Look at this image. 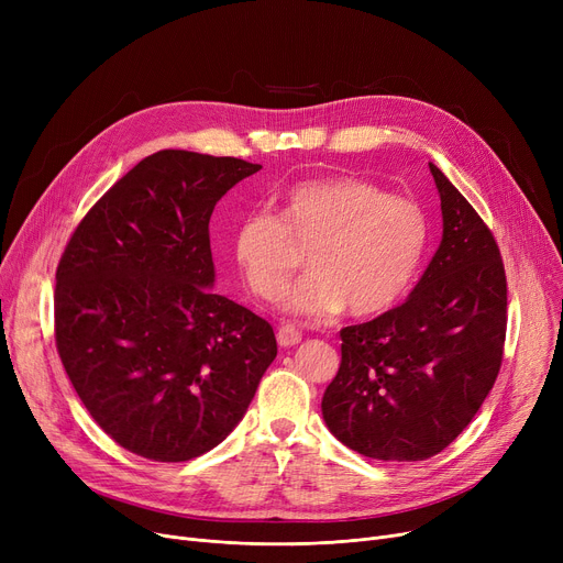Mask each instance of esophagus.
Returning <instances> with one entry per match:
<instances>
[{"mask_svg":"<svg viewBox=\"0 0 563 563\" xmlns=\"http://www.w3.org/2000/svg\"><path fill=\"white\" fill-rule=\"evenodd\" d=\"M278 344L280 346H294V344H299L301 342V331L297 329V327H291V323H283V327L278 329Z\"/></svg>","mask_w":563,"mask_h":563,"instance_id":"obj_1","label":"esophagus"}]
</instances>
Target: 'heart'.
<instances>
[{
    "instance_id": "1",
    "label": "heart",
    "mask_w": 563,
    "mask_h": 563,
    "mask_svg": "<svg viewBox=\"0 0 563 563\" xmlns=\"http://www.w3.org/2000/svg\"><path fill=\"white\" fill-rule=\"evenodd\" d=\"M429 244V219L404 196L353 175H329L291 187L280 217L253 210L234 228L236 266L260 299H274L303 264L312 272L283 291L294 314L356 317L390 310L416 280Z\"/></svg>"
}]
</instances>
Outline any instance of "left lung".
Returning a JSON list of instances; mask_svg holds the SVG:
<instances>
[{
  "mask_svg": "<svg viewBox=\"0 0 563 563\" xmlns=\"http://www.w3.org/2000/svg\"><path fill=\"white\" fill-rule=\"evenodd\" d=\"M442 242L410 297L340 331L342 363L323 393L331 433L376 461H424L472 422L497 378L507 338V276L495 236L429 164Z\"/></svg>",
  "mask_w": 563,
  "mask_h": 563,
  "instance_id": "obj_1",
  "label": "left lung"
}]
</instances>
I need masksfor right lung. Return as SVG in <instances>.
Here are the masks:
<instances>
[{"label":"right lung","mask_w":563,"mask_h":563,"mask_svg":"<svg viewBox=\"0 0 563 563\" xmlns=\"http://www.w3.org/2000/svg\"><path fill=\"white\" fill-rule=\"evenodd\" d=\"M260 168L159 151L86 212L58 260L56 351L91 418L136 456L217 448L276 358L269 323L210 289L214 205Z\"/></svg>","instance_id":"obj_1"}]
</instances>
